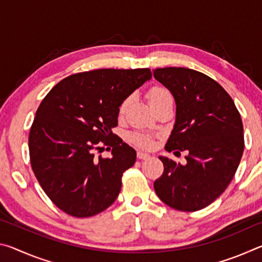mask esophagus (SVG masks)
<instances>
[{"label": "esophagus", "instance_id": "34e87169", "mask_svg": "<svg viewBox=\"0 0 262 262\" xmlns=\"http://www.w3.org/2000/svg\"><path fill=\"white\" fill-rule=\"evenodd\" d=\"M137 158H139V159H148V158H150V155L139 151V152H137Z\"/></svg>", "mask_w": 262, "mask_h": 262}]
</instances>
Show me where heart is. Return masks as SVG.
I'll return each instance as SVG.
<instances>
[{"label":"heart","mask_w":262,"mask_h":262,"mask_svg":"<svg viewBox=\"0 0 262 262\" xmlns=\"http://www.w3.org/2000/svg\"><path fill=\"white\" fill-rule=\"evenodd\" d=\"M171 94L168 92L165 88H162V86H155L152 89H150L149 92H148V101H149V105L154 107V106L158 105L159 103H162V101L166 100V99H171ZM129 103V99L125 100L121 105L120 107V113H122L123 111H125L126 106ZM130 140L134 142L135 144L140 145L142 148H150L152 144V141L150 139V136L148 135H141V134H135L130 136Z\"/></svg>","instance_id":"obj_1"}]
</instances>
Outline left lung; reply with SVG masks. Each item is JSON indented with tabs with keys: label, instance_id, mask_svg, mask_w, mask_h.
I'll list each match as a JSON object with an SVG mask.
<instances>
[{
	"label": "left lung",
	"instance_id": "left-lung-1",
	"mask_svg": "<svg viewBox=\"0 0 262 262\" xmlns=\"http://www.w3.org/2000/svg\"><path fill=\"white\" fill-rule=\"evenodd\" d=\"M154 77L176 101V121L165 149L188 152L184 165L159 156L164 172L155 181V192L177 210L203 209L224 192L241 163V114L228 92L196 70L158 68Z\"/></svg>",
	"mask_w": 262,
	"mask_h": 262
}]
</instances>
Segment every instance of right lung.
I'll list each match as a JSON object with an SVG mask.
<instances>
[{"mask_svg": "<svg viewBox=\"0 0 262 262\" xmlns=\"http://www.w3.org/2000/svg\"><path fill=\"white\" fill-rule=\"evenodd\" d=\"M150 78L148 68L91 70L62 79L41 101L29 136L31 165L62 211L90 217L117 200L136 151L112 128L121 104ZM100 141L113 147L110 159L94 157Z\"/></svg>", "mask_w": 262, "mask_h": 262, "instance_id": "obj_1", "label": "right lung"}]
</instances>
